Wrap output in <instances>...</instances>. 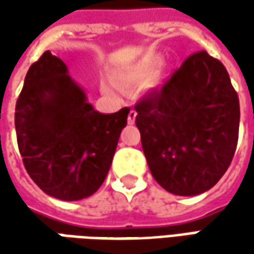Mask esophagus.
<instances>
[{
	"mask_svg": "<svg viewBox=\"0 0 254 254\" xmlns=\"http://www.w3.org/2000/svg\"><path fill=\"white\" fill-rule=\"evenodd\" d=\"M135 117H137V112H135V110H130V113H128V117H127V122H128V124H134V122H135Z\"/></svg>",
	"mask_w": 254,
	"mask_h": 254,
	"instance_id": "34e87169",
	"label": "esophagus"
}]
</instances>
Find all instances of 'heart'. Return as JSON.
Segmentation results:
<instances>
[{"instance_id": "heart-1", "label": "heart", "mask_w": 254, "mask_h": 254, "mask_svg": "<svg viewBox=\"0 0 254 254\" xmlns=\"http://www.w3.org/2000/svg\"><path fill=\"white\" fill-rule=\"evenodd\" d=\"M158 67H160L158 61L147 59V61H142L135 66H132L130 69H126L120 73H117L116 79L126 84H145L157 74ZM104 87L107 89V86H104Z\"/></svg>"}]
</instances>
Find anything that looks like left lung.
Masks as SVG:
<instances>
[{"instance_id": "8db88e82", "label": "left lung", "mask_w": 254, "mask_h": 254, "mask_svg": "<svg viewBox=\"0 0 254 254\" xmlns=\"http://www.w3.org/2000/svg\"><path fill=\"white\" fill-rule=\"evenodd\" d=\"M135 112L147 164L165 190L199 195L229 168L239 135V97L225 66L208 52L190 55Z\"/></svg>"}]
</instances>
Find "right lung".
I'll use <instances>...</instances> for the list:
<instances>
[{"label": "right lung", "mask_w": 254, "mask_h": 254, "mask_svg": "<svg viewBox=\"0 0 254 254\" xmlns=\"http://www.w3.org/2000/svg\"><path fill=\"white\" fill-rule=\"evenodd\" d=\"M128 113L94 110L64 61L46 51L29 67L15 106L25 170L56 199L90 196L107 177Z\"/></svg>", "instance_id": "obj_1"}]
</instances>
